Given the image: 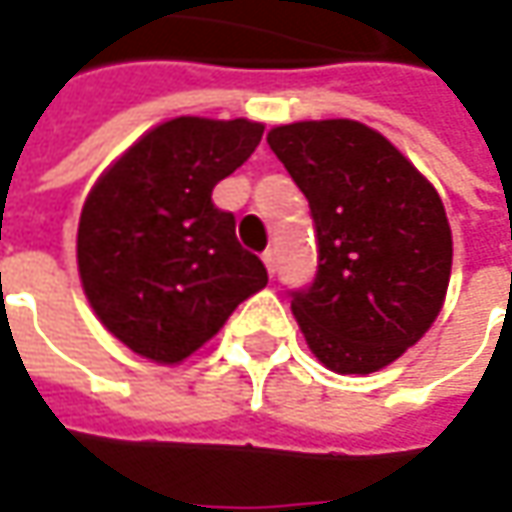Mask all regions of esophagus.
Masks as SVG:
<instances>
[{"instance_id": "obj_1", "label": "esophagus", "mask_w": 512, "mask_h": 512, "mask_svg": "<svg viewBox=\"0 0 512 512\" xmlns=\"http://www.w3.org/2000/svg\"><path fill=\"white\" fill-rule=\"evenodd\" d=\"M263 263H266V269H269V277H274V274H277V257H274V252H266V255H263Z\"/></svg>"}]
</instances>
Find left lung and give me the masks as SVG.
I'll use <instances>...</instances> for the list:
<instances>
[{
	"label": "left lung",
	"instance_id": "obj_1",
	"mask_svg": "<svg viewBox=\"0 0 512 512\" xmlns=\"http://www.w3.org/2000/svg\"><path fill=\"white\" fill-rule=\"evenodd\" d=\"M269 147L306 195L317 272L291 289L314 357L337 374H371L431 328L450 280L445 206L416 167L360 121L274 127Z\"/></svg>",
	"mask_w": 512,
	"mask_h": 512
}]
</instances>
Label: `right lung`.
I'll list each match as a JSON object with an SVG mask.
<instances>
[{
    "mask_svg": "<svg viewBox=\"0 0 512 512\" xmlns=\"http://www.w3.org/2000/svg\"><path fill=\"white\" fill-rule=\"evenodd\" d=\"M263 124L181 115L107 169L79 221L84 294L135 354L181 362L269 283L212 189L257 150Z\"/></svg>",
    "mask_w": 512,
    "mask_h": 512,
    "instance_id": "add662e5",
    "label": "right lung"
}]
</instances>
